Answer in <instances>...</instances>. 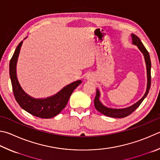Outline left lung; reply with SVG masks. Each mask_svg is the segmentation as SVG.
I'll return each instance as SVG.
<instances>
[{
	"label": "left lung",
	"instance_id": "obj_1",
	"mask_svg": "<svg viewBox=\"0 0 160 160\" xmlns=\"http://www.w3.org/2000/svg\"><path fill=\"white\" fill-rule=\"evenodd\" d=\"M132 39L133 44L137 46L139 48V50L141 51L142 53L143 54L145 60H146V68H147V78H148V84H147V89L146 92V94L142 97L141 99L139 100L137 103L133 104V106L129 107L127 108L123 109H112V108H106V106H103V104L99 101V92L98 90L97 91V94L94 98V106L95 108L97 109L98 112L102 113L103 115L108 116V117L111 118H125L127 116L129 115L130 114L134 111V110L138 108V107L141 105L142 101L144 100V98L146 97L149 92V90L150 88L151 85V62H150V58L148 52L146 50V48H145V46L143 45V43L141 41L140 38L138 36H136L134 34H132Z\"/></svg>",
	"mask_w": 160,
	"mask_h": 160
}]
</instances>
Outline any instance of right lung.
<instances>
[{"label":"right lung","mask_w":160,"mask_h":160,"mask_svg":"<svg viewBox=\"0 0 160 160\" xmlns=\"http://www.w3.org/2000/svg\"><path fill=\"white\" fill-rule=\"evenodd\" d=\"M22 44V41L17 47L10 62V76L14 98L20 107L30 114L40 118H53L65 108L72 92L82 82L78 80L72 82L53 97L47 98L36 99L31 97L22 89L17 78V61Z\"/></svg>","instance_id":"1"}]
</instances>
